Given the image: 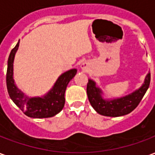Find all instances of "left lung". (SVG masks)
I'll use <instances>...</instances> for the list:
<instances>
[{
  "mask_svg": "<svg viewBox=\"0 0 155 155\" xmlns=\"http://www.w3.org/2000/svg\"><path fill=\"white\" fill-rule=\"evenodd\" d=\"M150 83V73L145 77L143 85L133 93L124 97L114 100H104L102 97V91L96 87L95 82L89 80L87 84V95L91 106L100 114L104 116L118 117L130 114L140 104L146 93Z\"/></svg>",
  "mask_w": 155,
  "mask_h": 155,
  "instance_id": "1",
  "label": "left lung"
}]
</instances>
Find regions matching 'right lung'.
Masks as SVG:
<instances>
[{"label":"right lung","mask_w":155,"mask_h":155,"mask_svg":"<svg viewBox=\"0 0 155 155\" xmlns=\"http://www.w3.org/2000/svg\"><path fill=\"white\" fill-rule=\"evenodd\" d=\"M19 47V41L10 53L6 71V87L13 102L23 113L31 118H50L60 113L64 105V92L69 82L76 74L77 70L72 69L58 78L54 86L42 97H28L19 90L13 79V62Z\"/></svg>","instance_id":"right-lung-1"}]
</instances>
